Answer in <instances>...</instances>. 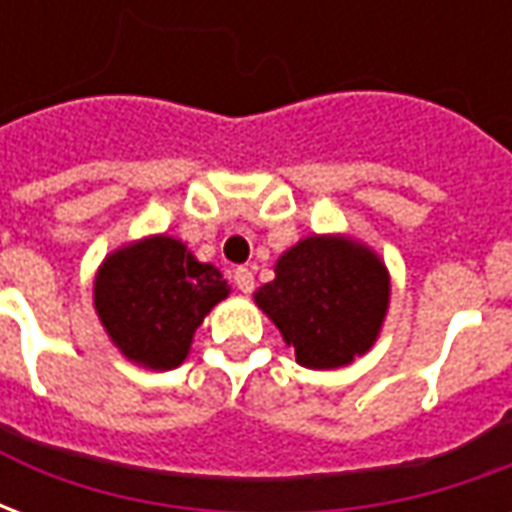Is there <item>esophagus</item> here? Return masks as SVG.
Returning <instances> with one entry per match:
<instances>
[{
	"instance_id": "1",
	"label": "esophagus",
	"mask_w": 512,
	"mask_h": 512,
	"mask_svg": "<svg viewBox=\"0 0 512 512\" xmlns=\"http://www.w3.org/2000/svg\"><path fill=\"white\" fill-rule=\"evenodd\" d=\"M233 282L235 288L241 290V293H252V288H255V274H252V268H235L233 271Z\"/></svg>"
}]
</instances>
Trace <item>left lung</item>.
<instances>
[{"label":"left lung","mask_w":512,"mask_h":512,"mask_svg":"<svg viewBox=\"0 0 512 512\" xmlns=\"http://www.w3.org/2000/svg\"><path fill=\"white\" fill-rule=\"evenodd\" d=\"M389 271L376 249L343 233L301 238L274 263L255 304L310 370H337L376 345L389 310Z\"/></svg>","instance_id":"1"}]
</instances>
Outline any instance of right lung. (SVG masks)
Instances as JSON below:
<instances>
[{
  "mask_svg": "<svg viewBox=\"0 0 512 512\" xmlns=\"http://www.w3.org/2000/svg\"><path fill=\"white\" fill-rule=\"evenodd\" d=\"M227 296L222 271L167 233L117 246L93 279L104 332L128 362L147 370L183 365L197 326Z\"/></svg>",
  "mask_w": 512,
  "mask_h": 512,
  "instance_id": "add662e5",
  "label": "right lung"
}]
</instances>
